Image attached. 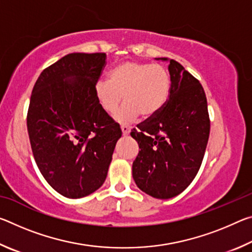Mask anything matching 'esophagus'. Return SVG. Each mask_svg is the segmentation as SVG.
<instances>
[{
    "label": "esophagus",
    "mask_w": 252,
    "mask_h": 252,
    "mask_svg": "<svg viewBox=\"0 0 252 252\" xmlns=\"http://www.w3.org/2000/svg\"><path fill=\"white\" fill-rule=\"evenodd\" d=\"M121 131H122V134L123 135H127L130 133V127L126 126H121Z\"/></svg>",
    "instance_id": "1"
}]
</instances>
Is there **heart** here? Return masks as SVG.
<instances>
[{"label": "heart", "instance_id": "heart-1", "mask_svg": "<svg viewBox=\"0 0 252 252\" xmlns=\"http://www.w3.org/2000/svg\"><path fill=\"white\" fill-rule=\"evenodd\" d=\"M171 89L168 71L160 64L123 62L109 73V81H97L96 100L105 112L112 113L125 99L126 103L113 119L129 125L141 114L144 119L157 116L167 103Z\"/></svg>", "mask_w": 252, "mask_h": 252}]
</instances>
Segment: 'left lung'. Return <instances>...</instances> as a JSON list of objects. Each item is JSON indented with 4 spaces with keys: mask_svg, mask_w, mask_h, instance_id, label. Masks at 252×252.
<instances>
[{
    "mask_svg": "<svg viewBox=\"0 0 252 252\" xmlns=\"http://www.w3.org/2000/svg\"><path fill=\"white\" fill-rule=\"evenodd\" d=\"M171 89L159 113L140 123L131 136L139 144L132 177L143 192L170 199L190 185L206 152L210 120L206 93L180 63L168 58Z\"/></svg>",
    "mask_w": 252,
    "mask_h": 252,
    "instance_id": "obj_1",
    "label": "left lung"
}]
</instances>
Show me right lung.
Returning a JSON list of instances; mask_svg holds the SVG:
<instances>
[{"instance_id": "add662e5", "label": "right lung", "mask_w": 252, "mask_h": 252, "mask_svg": "<svg viewBox=\"0 0 252 252\" xmlns=\"http://www.w3.org/2000/svg\"><path fill=\"white\" fill-rule=\"evenodd\" d=\"M105 60V53L65 55L42 72L30 100L28 132L37 168L70 199L103 185L122 135L94 92Z\"/></svg>"}]
</instances>
